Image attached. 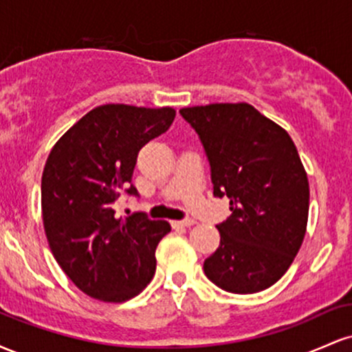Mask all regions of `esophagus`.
Masks as SVG:
<instances>
[{
	"label": "esophagus",
	"instance_id": "1",
	"mask_svg": "<svg viewBox=\"0 0 352 352\" xmlns=\"http://www.w3.org/2000/svg\"><path fill=\"white\" fill-rule=\"evenodd\" d=\"M192 225H195V221L190 220V218H187V220L172 221V227H192Z\"/></svg>",
	"mask_w": 352,
	"mask_h": 352
}]
</instances>
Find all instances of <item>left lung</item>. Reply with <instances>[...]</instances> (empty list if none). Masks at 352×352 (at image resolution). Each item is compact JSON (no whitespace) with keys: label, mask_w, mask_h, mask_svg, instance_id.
I'll return each mask as SVG.
<instances>
[{"label":"left lung","mask_w":352,"mask_h":352,"mask_svg":"<svg viewBox=\"0 0 352 352\" xmlns=\"http://www.w3.org/2000/svg\"><path fill=\"white\" fill-rule=\"evenodd\" d=\"M210 164L213 195L232 215L217 225L220 245L204 272L225 292L250 294L274 285L300 252L309 185L292 137L250 104L180 109Z\"/></svg>","instance_id":"1"}]
</instances>
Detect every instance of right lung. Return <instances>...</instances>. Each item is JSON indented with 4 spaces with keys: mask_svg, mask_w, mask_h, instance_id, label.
Returning a JSON list of instances; mask_svg holds the SVG:
<instances>
[{
    "mask_svg": "<svg viewBox=\"0 0 352 352\" xmlns=\"http://www.w3.org/2000/svg\"><path fill=\"white\" fill-rule=\"evenodd\" d=\"M175 111L107 104L87 112L52 147L41 180L43 221L63 272L89 296L122 302L155 273V248L170 232L145 212L116 218L132 185L137 155L168 131Z\"/></svg>",
    "mask_w": 352,
    "mask_h": 352,
    "instance_id": "1",
    "label": "right lung"
}]
</instances>
